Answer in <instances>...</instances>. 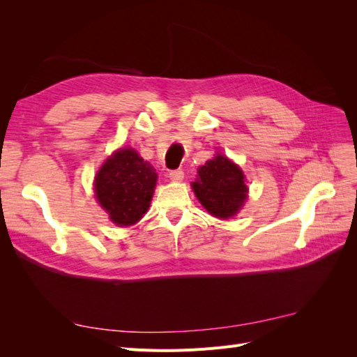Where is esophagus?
<instances>
[{"label": "esophagus", "mask_w": 357, "mask_h": 357, "mask_svg": "<svg viewBox=\"0 0 357 357\" xmlns=\"http://www.w3.org/2000/svg\"><path fill=\"white\" fill-rule=\"evenodd\" d=\"M183 177H185V172H183L181 169H172V171H169V178L172 181H180V180H183Z\"/></svg>", "instance_id": "1"}]
</instances>
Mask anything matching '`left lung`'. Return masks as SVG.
Returning <instances> with one entry per match:
<instances>
[{
    "label": "left lung",
    "instance_id": "obj_1",
    "mask_svg": "<svg viewBox=\"0 0 357 357\" xmlns=\"http://www.w3.org/2000/svg\"><path fill=\"white\" fill-rule=\"evenodd\" d=\"M198 180L192 183L199 202L213 215L226 219L240 210L247 197L243 171L223 155L205 162L198 169Z\"/></svg>",
    "mask_w": 357,
    "mask_h": 357
}]
</instances>
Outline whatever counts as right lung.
<instances>
[{"label": "right lung", "mask_w": 357, "mask_h": 357, "mask_svg": "<svg viewBox=\"0 0 357 357\" xmlns=\"http://www.w3.org/2000/svg\"><path fill=\"white\" fill-rule=\"evenodd\" d=\"M132 149H122L104 162L95 177L101 207L119 226L137 223L153 197L158 174Z\"/></svg>", "instance_id": "1"}]
</instances>
